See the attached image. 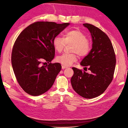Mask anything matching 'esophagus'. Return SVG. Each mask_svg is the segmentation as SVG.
Returning <instances> with one entry per match:
<instances>
[{
    "label": "esophagus",
    "instance_id": "34e87169",
    "mask_svg": "<svg viewBox=\"0 0 128 128\" xmlns=\"http://www.w3.org/2000/svg\"><path fill=\"white\" fill-rule=\"evenodd\" d=\"M62 69H66V68H67V67H66V66H62Z\"/></svg>",
    "mask_w": 128,
    "mask_h": 128
}]
</instances>
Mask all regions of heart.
Masks as SVG:
<instances>
[{"label": "heart", "instance_id": "heart-1", "mask_svg": "<svg viewBox=\"0 0 128 128\" xmlns=\"http://www.w3.org/2000/svg\"><path fill=\"white\" fill-rule=\"evenodd\" d=\"M72 43L71 53H64L56 58V62L66 66H70L77 60V54L80 57L85 56L90 50V43L87 39L85 34L82 32L74 30L67 32L64 38L56 36L53 40L54 50L61 52L66 47V44Z\"/></svg>", "mask_w": 128, "mask_h": 128}]
</instances>
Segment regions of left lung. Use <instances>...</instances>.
I'll return each mask as SVG.
<instances>
[{"mask_svg":"<svg viewBox=\"0 0 128 128\" xmlns=\"http://www.w3.org/2000/svg\"><path fill=\"white\" fill-rule=\"evenodd\" d=\"M90 32L92 48L81 62L80 65L90 73L72 68L74 75L71 83L74 91L85 98L100 96L113 78L116 64V54L110 39L104 32L90 24H84Z\"/></svg>","mask_w":128,"mask_h":128,"instance_id":"8db88e82","label":"left lung"}]
</instances>
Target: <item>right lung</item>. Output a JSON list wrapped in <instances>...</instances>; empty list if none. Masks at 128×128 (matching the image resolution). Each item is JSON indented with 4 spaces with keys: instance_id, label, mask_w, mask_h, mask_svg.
Here are the masks:
<instances>
[{
    "instance_id": "obj_1",
    "label": "right lung",
    "mask_w": 128,
    "mask_h": 128,
    "mask_svg": "<svg viewBox=\"0 0 128 128\" xmlns=\"http://www.w3.org/2000/svg\"><path fill=\"white\" fill-rule=\"evenodd\" d=\"M69 24L37 21L16 38L12 53V66L18 84L26 93L39 96L53 85L62 66L50 62L55 55L53 40ZM44 63L47 64L43 66Z\"/></svg>"
}]
</instances>
